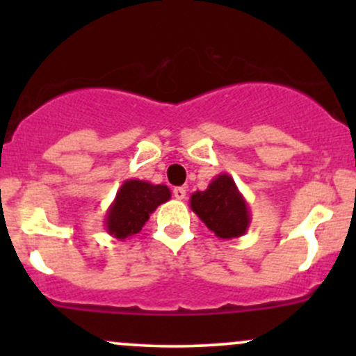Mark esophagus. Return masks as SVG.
<instances>
[{
    "label": "esophagus",
    "instance_id": "esophagus-1",
    "mask_svg": "<svg viewBox=\"0 0 356 356\" xmlns=\"http://www.w3.org/2000/svg\"><path fill=\"white\" fill-rule=\"evenodd\" d=\"M174 197L177 199V201H182V199H186V189L184 187H175V189L172 191Z\"/></svg>",
    "mask_w": 356,
    "mask_h": 356
}]
</instances>
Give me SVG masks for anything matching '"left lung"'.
I'll use <instances>...</instances> for the list:
<instances>
[{"instance_id":"obj_1","label":"left lung","mask_w":356,"mask_h":356,"mask_svg":"<svg viewBox=\"0 0 356 356\" xmlns=\"http://www.w3.org/2000/svg\"><path fill=\"white\" fill-rule=\"evenodd\" d=\"M191 209L220 239L246 234L251 224L249 206L229 174H219L206 191H195L189 199Z\"/></svg>"}]
</instances>
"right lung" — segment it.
Listing matches in <instances>:
<instances>
[{"label":"right lung","instance_id":"right-lung-1","mask_svg":"<svg viewBox=\"0 0 356 356\" xmlns=\"http://www.w3.org/2000/svg\"><path fill=\"white\" fill-rule=\"evenodd\" d=\"M169 199L170 189L164 184L129 179L122 184L108 206L104 220L105 231L115 239H130L142 231L150 214Z\"/></svg>","mask_w":356,"mask_h":356}]
</instances>
